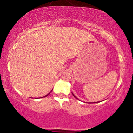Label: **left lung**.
I'll return each mask as SVG.
<instances>
[{"label":"left lung","mask_w":133,"mask_h":133,"mask_svg":"<svg viewBox=\"0 0 133 133\" xmlns=\"http://www.w3.org/2000/svg\"><path fill=\"white\" fill-rule=\"evenodd\" d=\"M72 95H73V96H74V97L76 98V99H78V98H77V97H76V96L74 95V94H73V93H72ZM98 102H93V103H98Z\"/></svg>","instance_id":"left-lung-1"}]
</instances>
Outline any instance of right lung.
I'll list each match as a JSON object with an SVG mask.
<instances>
[{
    "label": "right lung",
    "mask_w": 133,
    "mask_h": 133,
    "mask_svg": "<svg viewBox=\"0 0 133 133\" xmlns=\"http://www.w3.org/2000/svg\"><path fill=\"white\" fill-rule=\"evenodd\" d=\"M50 92H49V93H48V94H46V96H43V97H46V96H48L49 95V94H50Z\"/></svg>",
    "instance_id": "right-lung-1"
}]
</instances>
